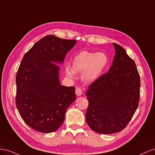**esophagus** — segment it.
Returning a JSON list of instances; mask_svg holds the SVG:
<instances>
[{"mask_svg":"<svg viewBox=\"0 0 155 155\" xmlns=\"http://www.w3.org/2000/svg\"><path fill=\"white\" fill-rule=\"evenodd\" d=\"M82 94H83L82 89H81V88H79V87H77V88H76V94L78 96H79L82 95Z\"/></svg>","mask_w":155,"mask_h":155,"instance_id":"34e87169","label":"esophagus"}]
</instances>
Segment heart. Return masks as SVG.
Listing matches in <instances>:
<instances>
[{
	"label": "heart",
	"mask_w": 155,
	"mask_h": 155,
	"mask_svg": "<svg viewBox=\"0 0 155 155\" xmlns=\"http://www.w3.org/2000/svg\"><path fill=\"white\" fill-rule=\"evenodd\" d=\"M108 63L109 59L105 54L84 50L75 56L72 62V68L67 67L66 72L70 77H73L74 72H82L84 80L91 82L99 78Z\"/></svg>",
	"instance_id": "obj_1"
}]
</instances>
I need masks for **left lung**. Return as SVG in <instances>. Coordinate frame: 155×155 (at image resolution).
I'll return each instance as SVG.
<instances>
[{
    "label": "left lung",
    "instance_id": "8db88e82",
    "mask_svg": "<svg viewBox=\"0 0 155 155\" xmlns=\"http://www.w3.org/2000/svg\"><path fill=\"white\" fill-rule=\"evenodd\" d=\"M113 45L116 54L109 72L96 79L86 93L87 123L100 134L124 129L140 101V77L136 64L122 46Z\"/></svg>",
    "mask_w": 155,
    "mask_h": 155
}]
</instances>
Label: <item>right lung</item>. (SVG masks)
Masks as SVG:
<instances>
[{"label": "right lung", "mask_w": 155, "mask_h": 155, "mask_svg": "<svg viewBox=\"0 0 155 155\" xmlns=\"http://www.w3.org/2000/svg\"><path fill=\"white\" fill-rule=\"evenodd\" d=\"M76 40L46 35L23 57L16 75L15 104L25 122L38 132H54L62 125L68 107L76 100L74 87L59 81V67Z\"/></svg>", "instance_id": "add662e5"}]
</instances>
